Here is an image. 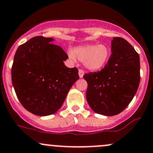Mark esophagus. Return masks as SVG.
I'll return each mask as SVG.
<instances>
[{
  "label": "esophagus",
  "mask_w": 153,
  "mask_h": 153,
  "mask_svg": "<svg viewBox=\"0 0 153 153\" xmlns=\"http://www.w3.org/2000/svg\"><path fill=\"white\" fill-rule=\"evenodd\" d=\"M78 75H79L80 78H83V75H84V72H83V70H79V72H78Z\"/></svg>",
  "instance_id": "esophagus-1"
}]
</instances>
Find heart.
Instances as JSON below:
<instances>
[{
	"mask_svg": "<svg viewBox=\"0 0 153 153\" xmlns=\"http://www.w3.org/2000/svg\"><path fill=\"white\" fill-rule=\"evenodd\" d=\"M110 54V49L105 45H86L75 48L74 52H68L70 59L74 60L77 57L88 70L92 71L102 69L107 64Z\"/></svg>",
	"mask_w": 153,
	"mask_h": 153,
	"instance_id": "heart-1",
	"label": "heart"
}]
</instances>
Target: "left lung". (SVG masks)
I'll list each match as a JSON object with an SVG mask.
<instances>
[{
    "label": "left lung",
    "mask_w": 153,
    "mask_h": 153,
    "mask_svg": "<svg viewBox=\"0 0 153 153\" xmlns=\"http://www.w3.org/2000/svg\"><path fill=\"white\" fill-rule=\"evenodd\" d=\"M111 55L103 69L83 75L86 100L95 113L114 116L129 105L140 82V59L127 40L114 37Z\"/></svg>",
    "instance_id": "obj_1"
}]
</instances>
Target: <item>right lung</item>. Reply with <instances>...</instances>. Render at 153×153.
I'll return each instance as SVG.
<instances>
[{"label": "right lung", "instance_id": "add662e5", "mask_svg": "<svg viewBox=\"0 0 153 153\" xmlns=\"http://www.w3.org/2000/svg\"><path fill=\"white\" fill-rule=\"evenodd\" d=\"M53 38L35 36L19 46L12 67L17 97L27 111L37 116L55 114L79 79L76 67L68 68V56L52 44Z\"/></svg>", "mask_w": 153, "mask_h": 153}]
</instances>
